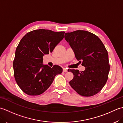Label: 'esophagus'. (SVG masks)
<instances>
[{
    "label": "esophagus",
    "mask_w": 123,
    "mask_h": 123,
    "mask_svg": "<svg viewBox=\"0 0 123 123\" xmlns=\"http://www.w3.org/2000/svg\"><path fill=\"white\" fill-rule=\"evenodd\" d=\"M63 72H67L68 71V69L65 68H64L63 69Z\"/></svg>",
    "instance_id": "esophagus-1"
}]
</instances>
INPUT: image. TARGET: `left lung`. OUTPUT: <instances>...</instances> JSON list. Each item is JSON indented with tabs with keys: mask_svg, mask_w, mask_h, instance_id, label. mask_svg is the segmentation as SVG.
<instances>
[{
	"mask_svg": "<svg viewBox=\"0 0 123 123\" xmlns=\"http://www.w3.org/2000/svg\"><path fill=\"white\" fill-rule=\"evenodd\" d=\"M64 38L74 51L75 58L85 67L83 71L70 69L74 74L70 86L81 96L96 95L105 85L110 70L105 46L97 36L86 31L66 33Z\"/></svg>",
	"mask_w": 123,
	"mask_h": 123,
	"instance_id": "obj_1",
	"label": "left lung"
}]
</instances>
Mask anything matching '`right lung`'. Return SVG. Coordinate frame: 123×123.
Segmentation results:
<instances>
[{"mask_svg":"<svg viewBox=\"0 0 123 123\" xmlns=\"http://www.w3.org/2000/svg\"><path fill=\"white\" fill-rule=\"evenodd\" d=\"M64 32L40 29L27 33L17 46L13 62L14 77L25 93L37 96L46 91L55 77L61 74L59 66L51 68L43 63V56L53 51L63 40Z\"/></svg>","mask_w":123,"mask_h":123,"instance_id":"add662e5","label":"right lung"}]
</instances>
